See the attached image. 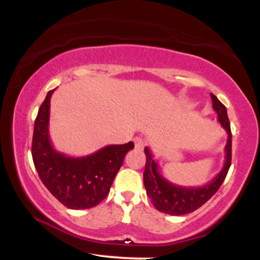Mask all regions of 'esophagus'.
<instances>
[{
	"label": "esophagus",
	"instance_id": "esophagus-1",
	"mask_svg": "<svg viewBox=\"0 0 260 260\" xmlns=\"http://www.w3.org/2000/svg\"><path fill=\"white\" fill-rule=\"evenodd\" d=\"M134 145H136V149H138V150H143L144 149V142H143L142 138H134Z\"/></svg>",
	"mask_w": 260,
	"mask_h": 260
}]
</instances>
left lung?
<instances>
[{"instance_id":"8db88e82","label":"left lung","mask_w":260,"mask_h":260,"mask_svg":"<svg viewBox=\"0 0 260 260\" xmlns=\"http://www.w3.org/2000/svg\"><path fill=\"white\" fill-rule=\"evenodd\" d=\"M213 101V109L217 115L220 126L228 133V142L225 147V161L221 171L208 183L201 187H182L170 182L160 172L159 165L154 160L150 149L145 147L144 153L147 156L143 181H144L147 194L151 203L161 213L170 215H184L201 208L217 192L225 180L228 171L231 166V144L232 134L226 107L220 103L214 94H210Z\"/></svg>"}]
</instances>
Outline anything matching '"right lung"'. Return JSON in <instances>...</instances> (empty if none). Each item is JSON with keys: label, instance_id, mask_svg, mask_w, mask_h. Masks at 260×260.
Here are the masks:
<instances>
[{"label": "right lung", "instance_id": "1", "mask_svg": "<svg viewBox=\"0 0 260 260\" xmlns=\"http://www.w3.org/2000/svg\"><path fill=\"white\" fill-rule=\"evenodd\" d=\"M50 90L39 109L34 123L31 155L39 177L64 207L80 210L98 205L109 194L132 142L106 145L85 156H68L53 148L50 139Z\"/></svg>", "mask_w": 260, "mask_h": 260}]
</instances>
